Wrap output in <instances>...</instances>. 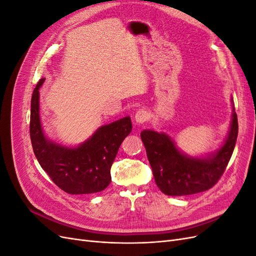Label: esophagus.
<instances>
[{"instance_id": "obj_1", "label": "esophagus", "mask_w": 256, "mask_h": 256, "mask_svg": "<svg viewBox=\"0 0 256 256\" xmlns=\"http://www.w3.org/2000/svg\"><path fill=\"white\" fill-rule=\"evenodd\" d=\"M134 120L138 124L146 122L150 120V113L147 112L145 109H138L134 115Z\"/></svg>"}]
</instances>
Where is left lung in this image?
<instances>
[{
    "instance_id": "1",
    "label": "left lung",
    "mask_w": 256,
    "mask_h": 256,
    "mask_svg": "<svg viewBox=\"0 0 256 256\" xmlns=\"http://www.w3.org/2000/svg\"><path fill=\"white\" fill-rule=\"evenodd\" d=\"M238 120L233 113L226 143L212 157L194 159L184 156L164 134L144 130L141 138L158 188L166 196H180L203 192L218 182L234 152Z\"/></svg>"
}]
</instances>
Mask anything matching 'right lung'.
Segmentation results:
<instances>
[{"instance_id": "1", "label": "right lung", "mask_w": 256, "mask_h": 256, "mask_svg": "<svg viewBox=\"0 0 256 256\" xmlns=\"http://www.w3.org/2000/svg\"><path fill=\"white\" fill-rule=\"evenodd\" d=\"M40 79L30 100V134L35 156L60 189L69 194H90L111 182V166L122 142L132 129L130 118L100 127L76 148L52 143L44 138L40 120Z\"/></svg>"}]
</instances>
